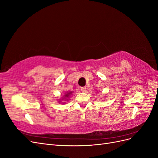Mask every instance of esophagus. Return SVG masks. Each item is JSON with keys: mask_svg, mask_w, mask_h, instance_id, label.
<instances>
[{"mask_svg": "<svg viewBox=\"0 0 158 158\" xmlns=\"http://www.w3.org/2000/svg\"><path fill=\"white\" fill-rule=\"evenodd\" d=\"M80 90L82 91V92H85V91H86V88H85V87H82V88H80Z\"/></svg>", "mask_w": 158, "mask_h": 158, "instance_id": "esophagus-1", "label": "esophagus"}]
</instances>
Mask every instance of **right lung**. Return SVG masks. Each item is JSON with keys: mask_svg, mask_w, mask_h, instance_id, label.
Instances as JSON below:
<instances>
[{"mask_svg": "<svg viewBox=\"0 0 158 158\" xmlns=\"http://www.w3.org/2000/svg\"><path fill=\"white\" fill-rule=\"evenodd\" d=\"M71 93H72V92H69V93H68V94H66L65 95V98H69V96L71 94Z\"/></svg>", "mask_w": 158, "mask_h": 158, "instance_id": "1", "label": "right lung"}]
</instances>
